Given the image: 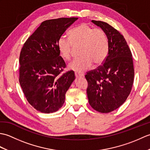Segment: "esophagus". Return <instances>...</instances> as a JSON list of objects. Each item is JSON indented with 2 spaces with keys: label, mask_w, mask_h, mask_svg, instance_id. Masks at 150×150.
Masks as SVG:
<instances>
[{
  "label": "esophagus",
  "mask_w": 150,
  "mask_h": 150,
  "mask_svg": "<svg viewBox=\"0 0 150 150\" xmlns=\"http://www.w3.org/2000/svg\"><path fill=\"white\" fill-rule=\"evenodd\" d=\"M75 75L76 77H84V75L83 73H77V72H75Z\"/></svg>",
  "instance_id": "obj_1"
}]
</instances>
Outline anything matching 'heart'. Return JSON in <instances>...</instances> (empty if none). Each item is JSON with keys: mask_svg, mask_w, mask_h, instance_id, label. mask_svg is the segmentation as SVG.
I'll list each match as a JSON object with an SVG mask.
<instances>
[{"mask_svg": "<svg viewBox=\"0 0 150 150\" xmlns=\"http://www.w3.org/2000/svg\"><path fill=\"white\" fill-rule=\"evenodd\" d=\"M69 38L61 37L57 46L60 55L64 60L71 58L74 47L81 46L79 58L69 63V68L77 72H83L94 63H103L109 52V40L106 32L100 28H93L82 23L69 33Z\"/></svg>", "mask_w": 150, "mask_h": 150, "instance_id": "obj_1", "label": "heart"}]
</instances>
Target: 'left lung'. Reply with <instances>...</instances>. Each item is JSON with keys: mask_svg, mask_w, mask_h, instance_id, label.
<instances>
[{"mask_svg": "<svg viewBox=\"0 0 150 150\" xmlns=\"http://www.w3.org/2000/svg\"><path fill=\"white\" fill-rule=\"evenodd\" d=\"M106 32L109 40L106 59L86 73L87 95L90 106L100 113H110L126 101L134 79L132 54L122 35L105 22L92 20Z\"/></svg>", "mask_w": 150, "mask_h": 150, "instance_id": "obj_1", "label": "left lung"}]
</instances>
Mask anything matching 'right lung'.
Wrapping results in <instances>:
<instances>
[{
	"label": "right lung",
	"instance_id": "1",
	"mask_svg": "<svg viewBox=\"0 0 150 150\" xmlns=\"http://www.w3.org/2000/svg\"><path fill=\"white\" fill-rule=\"evenodd\" d=\"M77 17L42 22L27 39L19 57V82L27 100L44 113L59 110L75 79L72 70L62 73L66 65L60 56L58 40Z\"/></svg>",
	"mask_w": 150,
	"mask_h": 150
}]
</instances>
